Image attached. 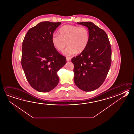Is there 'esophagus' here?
<instances>
[{"instance_id": "obj_1", "label": "esophagus", "mask_w": 134, "mask_h": 134, "mask_svg": "<svg viewBox=\"0 0 134 134\" xmlns=\"http://www.w3.org/2000/svg\"><path fill=\"white\" fill-rule=\"evenodd\" d=\"M66 60L67 62H70L71 61V58L70 57H66Z\"/></svg>"}]
</instances>
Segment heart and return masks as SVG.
I'll return each mask as SVG.
<instances>
[{
  "label": "heart",
  "mask_w": 134,
  "mask_h": 134,
  "mask_svg": "<svg viewBox=\"0 0 134 134\" xmlns=\"http://www.w3.org/2000/svg\"><path fill=\"white\" fill-rule=\"evenodd\" d=\"M89 41L88 30L85 27L66 25L59 30V35L53 34L51 37L53 46L58 51H62L67 45L68 47L63 51V54L71 56L81 53L86 48Z\"/></svg>",
  "instance_id": "1"
}]
</instances>
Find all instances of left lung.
Here are the masks:
<instances>
[{
  "instance_id": "left-lung-1",
  "label": "left lung",
  "mask_w": 134,
  "mask_h": 134,
  "mask_svg": "<svg viewBox=\"0 0 134 134\" xmlns=\"http://www.w3.org/2000/svg\"><path fill=\"white\" fill-rule=\"evenodd\" d=\"M77 23L88 28L89 41L85 49L71 59L74 82L83 91H93L102 84L109 72L111 46L106 32L92 22Z\"/></svg>"
}]
</instances>
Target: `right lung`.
Segmentation results:
<instances>
[{
    "instance_id": "add662e5",
    "label": "right lung",
    "mask_w": 134,
    "mask_h": 134,
    "mask_svg": "<svg viewBox=\"0 0 134 134\" xmlns=\"http://www.w3.org/2000/svg\"><path fill=\"white\" fill-rule=\"evenodd\" d=\"M61 24L42 22L30 28L22 44L21 64L31 86L37 91L47 92L58 85L57 71L66 59L53 47L51 37Z\"/></svg>"
}]
</instances>
